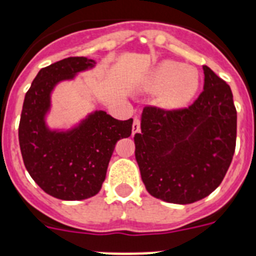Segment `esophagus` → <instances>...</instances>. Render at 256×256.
<instances>
[{
    "mask_svg": "<svg viewBox=\"0 0 256 256\" xmlns=\"http://www.w3.org/2000/svg\"><path fill=\"white\" fill-rule=\"evenodd\" d=\"M140 130H141V122H140V119L137 116L133 119V126H132V133L133 134H136V133H138Z\"/></svg>",
    "mask_w": 256,
    "mask_h": 256,
    "instance_id": "1",
    "label": "esophagus"
}]
</instances>
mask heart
Instances as JSON below:
<instances>
[{
  "label": "heart",
  "instance_id": "heart-1",
  "mask_svg": "<svg viewBox=\"0 0 256 256\" xmlns=\"http://www.w3.org/2000/svg\"><path fill=\"white\" fill-rule=\"evenodd\" d=\"M198 88V74L194 68L176 61H162L154 69L146 82V90L160 92L159 102L162 108L174 110L190 102Z\"/></svg>",
  "mask_w": 256,
  "mask_h": 256
}]
</instances>
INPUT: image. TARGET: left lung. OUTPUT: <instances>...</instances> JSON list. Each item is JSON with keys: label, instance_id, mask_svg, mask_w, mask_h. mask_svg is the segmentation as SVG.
Instances as JSON below:
<instances>
[{"label": "left lung", "instance_id": "8db88e82", "mask_svg": "<svg viewBox=\"0 0 256 256\" xmlns=\"http://www.w3.org/2000/svg\"><path fill=\"white\" fill-rule=\"evenodd\" d=\"M204 91L188 108L144 106L136 160L151 196L191 204L210 195L230 168L237 112L230 86L204 65Z\"/></svg>", "mask_w": 256, "mask_h": 256}]
</instances>
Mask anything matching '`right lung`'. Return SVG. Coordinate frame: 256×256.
Listing matches in <instances>:
<instances>
[{"label":"right lung","instance_id":"add662e5","mask_svg":"<svg viewBox=\"0 0 256 256\" xmlns=\"http://www.w3.org/2000/svg\"><path fill=\"white\" fill-rule=\"evenodd\" d=\"M94 65L91 58H68L42 68L22 104L19 144L24 165L40 188L60 200H84L96 195L105 180L115 144L132 133L133 119L118 120L101 110L69 132L46 126L44 115L54 87Z\"/></svg>","mask_w":256,"mask_h":256}]
</instances>
